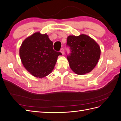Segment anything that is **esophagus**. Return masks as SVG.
Here are the masks:
<instances>
[{"label": "esophagus", "instance_id": "obj_1", "mask_svg": "<svg viewBox=\"0 0 121 121\" xmlns=\"http://www.w3.org/2000/svg\"><path fill=\"white\" fill-rule=\"evenodd\" d=\"M60 52L62 53V54H64V48H61V49H60Z\"/></svg>", "mask_w": 121, "mask_h": 121}]
</instances>
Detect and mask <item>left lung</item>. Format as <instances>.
Returning <instances> with one entry per match:
<instances>
[{"label": "left lung", "instance_id": "left-lung-1", "mask_svg": "<svg viewBox=\"0 0 121 121\" xmlns=\"http://www.w3.org/2000/svg\"><path fill=\"white\" fill-rule=\"evenodd\" d=\"M67 45L71 52L67 56L69 67L76 74H87L96 66L101 50L93 39L85 34L70 35L67 38Z\"/></svg>", "mask_w": 121, "mask_h": 121}]
</instances>
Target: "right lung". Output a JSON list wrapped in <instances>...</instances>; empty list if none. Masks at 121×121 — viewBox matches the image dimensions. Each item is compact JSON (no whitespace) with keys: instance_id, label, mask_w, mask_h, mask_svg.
<instances>
[{"instance_id":"right-lung-1","label":"right lung","mask_w":121,"mask_h":121,"mask_svg":"<svg viewBox=\"0 0 121 121\" xmlns=\"http://www.w3.org/2000/svg\"><path fill=\"white\" fill-rule=\"evenodd\" d=\"M60 52L53 49V42L46 34L39 32L26 38L20 48L24 67L35 77L42 78L52 72Z\"/></svg>"}]
</instances>
